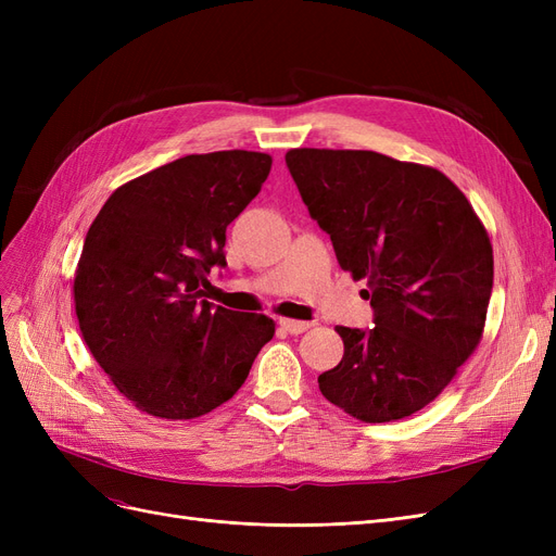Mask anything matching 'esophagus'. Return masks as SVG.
Here are the masks:
<instances>
[{
	"mask_svg": "<svg viewBox=\"0 0 556 556\" xmlns=\"http://www.w3.org/2000/svg\"><path fill=\"white\" fill-rule=\"evenodd\" d=\"M278 325L290 333H301V331H306V329L313 327V323H304V319H292V317H280Z\"/></svg>",
	"mask_w": 556,
	"mask_h": 556,
	"instance_id": "34e87169",
	"label": "esophagus"
}]
</instances>
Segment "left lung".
<instances>
[{
	"mask_svg": "<svg viewBox=\"0 0 556 556\" xmlns=\"http://www.w3.org/2000/svg\"><path fill=\"white\" fill-rule=\"evenodd\" d=\"M285 162L376 311L371 329L336 327L343 359L317 378L319 392L371 425L422 410L482 339L494 282L490 233L433 166L331 148H292Z\"/></svg>",
	"mask_w": 556,
	"mask_h": 556,
	"instance_id": "1",
	"label": "left lung"
}]
</instances>
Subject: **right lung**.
Instances as JSON below:
<instances>
[{
	"instance_id": "1",
	"label": "right lung",
	"mask_w": 556,
	"mask_h": 556,
	"mask_svg": "<svg viewBox=\"0 0 556 556\" xmlns=\"http://www.w3.org/2000/svg\"><path fill=\"white\" fill-rule=\"evenodd\" d=\"M271 155H185L121 185L97 213L74 274L78 327L131 406L194 419L241 390L276 323L211 306L225 231L271 172Z\"/></svg>"
}]
</instances>
